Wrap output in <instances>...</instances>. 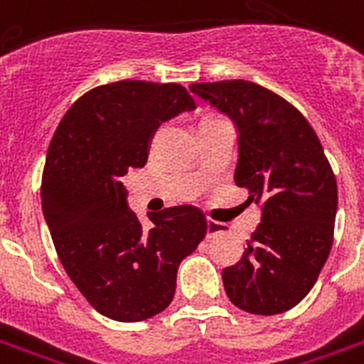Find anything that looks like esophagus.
Here are the masks:
<instances>
[{
    "instance_id": "esophagus-1",
    "label": "esophagus",
    "mask_w": 364,
    "mask_h": 364,
    "mask_svg": "<svg viewBox=\"0 0 364 364\" xmlns=\"http://www.w3.org/2000/svg\"><path fill=\"white\" fill-rule=\"evenodd\" d=\"M219 232H225V227L218 223V221H208V238L215 237Z\"/></svg>"
}]
</instances>
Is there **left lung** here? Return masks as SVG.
Listing matches in <instances>:
<instances>
[{
    "label": "left lung",
    "mask_w": 364,
    "mask_h": 364,
    "mask_svg": "<svg viewBox=\"0 0 364 364\" xmlns=\"http://www.w3.org/2000/svg\"><path fill=\"white\" fill-rule=\"evenodd\" d=\"M238 129L237 187L262 204L242 259L223 269L232 304L254 315L292 309L309 294L334 240L338 185L311 124L287 99L246 80L193 83Z\"/></svg>",
    "instance_id": "8db88e82"
}]
</instances>
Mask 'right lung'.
<instances>
[{"instance_id": "add662e5", "label": "right lung", "mask_w": 364, "mask_h": 364, "mask_svg": "<svg viewBox=\"0 0 364 364\" xmlns=\"http://www.w3.org/2000/svg\"><path fill=\"white\" fill-rule=\"evenodd\" d=\"M179 83L122 80L72 105L53 135L41 176V208L70 281L97 311L137 323L173 299L183 257L204 240L194 206L151 213L152 229L127 208L122 177L143 168L160 122L194 110Z\"/></svg>"}]
</instances>
